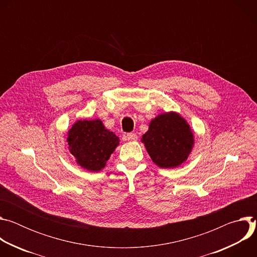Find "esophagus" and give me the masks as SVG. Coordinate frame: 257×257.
<instances>
[{
	"label": "esophagus",
	"mask_w": 257,
	"mask_h": 257,
	"mask_svg": "<svg viewBox=\"0 0 257 257\" xmlns=\"http://www.w3.org/2000/svg\"><path fill=\"white\" fill-rule=\"evenodd\" d=\"M126 140H128V141H135V140H137V135L135 133H128L126 135Z\"/></svg>",
	"instance_id": "obj_1"
}]
</instances>
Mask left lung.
<instances>
[{
    "label": "left lung",
    "mask_w": 257,
    "mask_h": 257,
    "mask_svg": "<svg viewBox=\"0 0 257 257\" xmlns=\"http://www.w3.org/2000/svg\"><path fill=\"white\" fill-rule=\"evenodd\" d=\"M141 141L157 166L171 169L188 159L194 145V136L184 118L170 112L151 121L149 131L142 135Z\"/></svg>",
    "instance_id": "left-lung-1"
}]
</instances>
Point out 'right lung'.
I'll list each match as a JSON object with an SVG mask.
<instances>
[{"instance_id":"obj_1","label":"right lung","mask_w":257,"mask_h":257,"mask_svg":"<svg viewBox=\"0 0 257 257\" xmlns=\"http://www.w3.org/2000/svg\"><path fill=\"white\" fill-rule=\"evenodd\" d=\"M67 141L70 153L80 167L90 172H98L104 168L120 139L96 119L77 121L69 130Z\"/></svg>"}]
</instances>
